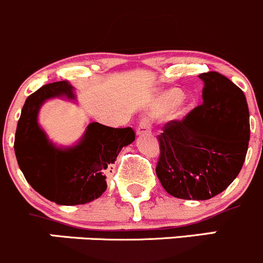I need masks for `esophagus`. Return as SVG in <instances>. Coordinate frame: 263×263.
Wrapping results in <instances>:
<instances>
[{
  "label": "esophagus",
  "instance_id": "34e87169",
  "mask_svg": "<svg viewBox=\"0 0 263 263\" xmlns=\"http://www.w3.org/2000/svg\"><path fill=\"white\" fill-rule=\"evenodd\" d=\"M151 130V121L148 120L147 118L142 119L139 123V125H138V129H137V133L138 134H144V133H148Z\"/></svg>",
  "mask_w": 263,
  "mask_h": 263
}]
</instances>
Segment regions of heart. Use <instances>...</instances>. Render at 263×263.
Listing matches in <instances>:
<instances>
[{
    "label": "heart",
    "instance_id": "b5f03b06",
    "mask_svg": "<svg viewBox=\"0 0 263 263\" xmlns=\"http://www.w3.org/2000/svg\"><path fill=\"white\" fill-rule=\"evenodd\" d=\"M166 100L170 101V102H173V103H175L180 100V95H179L178 92H170L166 95Z\"/></svg>",
    "mask_w": 263,
    "mask_h": 263
}]
</instances>
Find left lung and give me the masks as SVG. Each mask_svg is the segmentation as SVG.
<instances>
[{
	"label": "left lung",
	"instance_id": "1",
	"mask_svg": "<svg viewBox=\"0 0 263 263\" xmlns=\"http://www.w3.org/2000/svg\"><path fill=\"white\" fill-rule=\"evenodd\" d=\"M203 103L158 135L156 174L163 189L181 199L204 201L225 191L240 173L251 129L246 96L217 71L199 74Z\"/></svg>",
	"mask_w": 263,
	"mask_h": 263
}]
</instances>
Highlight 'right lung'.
Wrapping results in <instances>:
<instances>
[{
  "mask_svg": "<svg viewBox=\"0 0 263 263\" xmlns=\"http://www.w3.org/2000/svg\"><path fill=\"white\" fill-rule=\"evenodd\" d=\"M54 97L74 100L72 87L66 80L49 83L27 98L15 133V156L28 183L44 198L64 206L88 203L106 191L111 165L121 148L134 142L135 133L129 126L90 123L77 145L56 147L37 120L44 101Z\"/></svg>",
  "mask_w": 263,
  "mask_h": 263,
  "instance_id": "right-lung-1",
  "label": "right lung"
}]
</instances>
